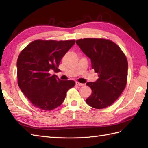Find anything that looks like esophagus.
I'll use <instances>...</instances> for the list:
<instances>
[{
	"instance_id": "34e87169",
	"label": "esophagus",
	"mask_w": 148,
	"mask_h": 148,
	"mask_svg": "<svg viewBox=\"0 0 148 148\" xmlns=\"http://www.w3.org/2000/svg\"><path fill=\"white\" fill-rule=\"evenodd\" d=\"M76 85L79 86H84V84L81 83H79V82H76Z\"/></svg>"
}]
</instances>
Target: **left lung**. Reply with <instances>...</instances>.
<instances>
[{
	"label": "left lung",
	"mask_w": 148,
	"mask_h": 148,
	"mask_svg": "<svg viewBox=\"0 0 148 148\" xmlns=\"http://www.w3.org/2000/svg\"><path fill=\"white\" fill-rule=\"evenodd\" d=\"M83 52L91 59L92 69L98 73L95 82L87 83L92 90L86 102L100 109L114 103L126 87L128 62L121 48L106 39L84 38L76 40Z\"/></svg>",
	"instance_id": "1"
}]
</instances>
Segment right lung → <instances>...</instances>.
<instances>
[{"label": "right lung", "mask_w": 148, "mask_h": 148, "mask_svg": "<svg viewBox=\"0 0 148 148\" xmlns=\"http://www.w3.org/2000/svg\"><path fill=\"white\" fill-rule=\"evenodd\" d=\"M75 40H34L20 52L17 60L18 86L36 108L51 111L64 101L66 93L75 86L72 80L62 81L49 73L60 71V62Z\"/></svg>", "instance_id": "1"}]
</instances>
